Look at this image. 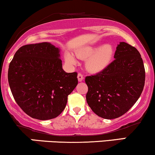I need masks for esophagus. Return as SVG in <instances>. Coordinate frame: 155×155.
I'll return each instance as SVG.
<instances>
[{"label": "esophagus", "mask_w": 155, "mask_h": 155, "mask_svg": "<svg viewBox=\"0 0 155 155\" xmlns=\"http://www.w3.org/2000/svg\"><path fill=\"white\" fill-rule=\"evenodd\" d=\"M78 81H79V82L83 81V79H84V78H83V74H81V73H78Z\"/></svg>", "instance_id": "34e87169"}]
</instances>
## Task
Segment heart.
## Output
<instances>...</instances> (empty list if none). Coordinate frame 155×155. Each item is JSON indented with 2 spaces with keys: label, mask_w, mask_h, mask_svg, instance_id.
<instances>
[{
  "label": "heart",
  "mask_w": 155,
  "mask_h": 155,
  "mask_svg": "<svg viewBox=\"0 0 155 155\" xmlns=\"http://www.w3.org/2000/svg\"><path fill=\"white\" fill-rule=\"evenodd\" d=\"M76 56L81 59H87L85 67L91 72H99L109 66L114 56L113 47L110 44L100 46L90 45L81 47L76 51ZM66 61L70 64H75L76 60L70 54L66 55Z\"/></svg>",
  "instance_id": "obj_1"
}]
</instances>
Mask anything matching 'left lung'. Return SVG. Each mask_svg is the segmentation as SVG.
Returning a JSON list of instances; mask_svg holds the SVG:
<instances>
[{
	"instance_id": "8db88e82",
	"label": "left lung",
	"mask_w": 155,
	"mask_h": 155,
	"mask_svg": "<svg viewBox=\"0 0 155 155\" xmlns=\"http://www.w3.org/2000/svg\"><path fill=\"white\" fill-rule=\"evenodd\" d=\"M114 58L105 70L85 79L88 106L108 120L126 113L139 99L145 83L143 60L135 47L120 42Z\"/></svg>"
}]
</instances>
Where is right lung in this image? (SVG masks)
Returning a JSON list of instances; mask_svg holds the SVG:
<instances>
[{"instance_id":"1","label":"right lung","mask_w":155,"mask_h":155,"mask_svg":"<svg viewBox=\"0 0 155 155\" xmlns=\"http://www.w3.org/2000/svg\"><path fill=\"white\" fill-rule=\"evenodd\" d=\"M59 52L48 42L25 45L18 49L9 64L12 95L20 108L35 119L46 120L59 116L78 85V73L64 71Z\"/></svg>"}]
</instances>
